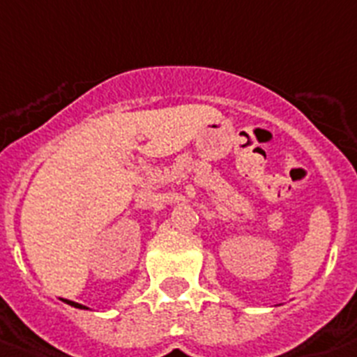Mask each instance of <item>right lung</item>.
Instances as JSON below:
<instances>
[{
    "label": "right lung",
    "mask_w": 357,
    "mask_h": 357,
    "mask_svg": "<svg viewBox=\"0 0 357 357\" xmlns=\"http://www.w3.org/2000/svg\"><path fill=\"white\" fill-rule=\"evenodd\" d=\"M61 301H66L67 305H70V306H75V308H85V310H87V306H84V305H79V303H75V301H69V299H61Z\"/></svg>",
    "instance_id": "right-lung-1"
}]
</instances>
